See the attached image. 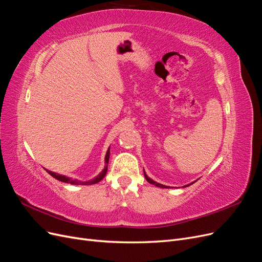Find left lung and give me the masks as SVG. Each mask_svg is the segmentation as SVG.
Returning <instances> with one entry per match:
<instances>
[{"label":"left lung","instance_id":"1","mask_svg":"<svg viewBox=\"0 0 262 262\" xmlns=\"http://www.w3.org/2000/svg\"><path fill=\"white\" fill-rule=\"evenodd\" d=\"M144 177H145V179L149 182V184H152V185H154V186H156V187H160V188H168L167 186H164V185H161V184H158V182H156V181H154V180H152L150 178H148L147 177V175L145 173V171H144Z\"/></svg>","mask_w":262,"mask_h":262}]
</instances>
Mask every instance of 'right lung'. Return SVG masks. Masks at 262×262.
I'll return each instance as SVG.
<instances>
[{
	"mask_svg": "<svg viewBox=\"0 0 262 262\" xmlns=\"http://www.w3.org/2000/svg\"><path fill=\"white\" fill-rule=\"evenodd\" d=\"M109 155H110V148H108V150H107V154H106V157H105L106 167L104 168V170H102L96 178H94V179L89 180V181H84V182H83V181H78V180H76V179H72V178H69V177H66V176L59 175V173H57V172H53V171H50V170H47V171H48V173H50V175H51L53 178L58 179V180H60V181H62V182H67V184H72V185H94V184H97V182H99L102 178H104V177L106 176L107 169H108Z\"/></svg>",
	"mask_w": 262,
	"mask_h": 262,
	"instance_id": "add662e5",
	"label": "right lung"
}]
</instances>
